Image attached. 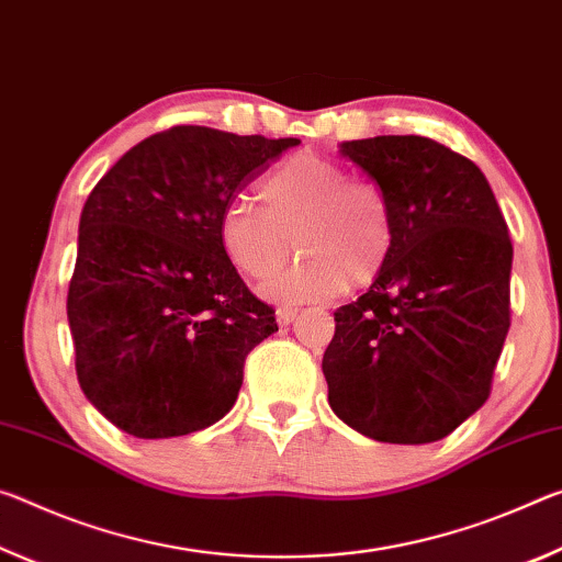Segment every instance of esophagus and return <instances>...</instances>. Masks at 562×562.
<instances>
[{
	"mask_svg": "<svg viewBox=\"0 0 562 562\" xmlns=\"http://www.w3.org/2000/svg\"><path fill=\"white\" fill-rule=\"evenodd\" d=\"M296 316H299V308H291V306L276 308V321H279V324H283V326L291 324V321Z\"/></svg>",
	"mask_w": 562,
	"mask_h": 562,
	"instance_id": "esophagus-1",
	"label": "esophagus"
}]
</instances>
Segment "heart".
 <instances>
[{"label": "heart", "mask_w": 562, "mask_h": 562, "mask_svg": "<svg viewBox=\"0 0 562 562\" xmlns=\"http://www.w3.org/2000/svg\"><path fill=\"white\" fill-rule=\"evenodd\" d=\"M263 206L234 199L218 218L221 246L251 281L273 279L266 293L279 301H326L348 283L363 289L389 266L395 218L375 183L353 179L344 164L314 151L293 154L259 183Z\"/></svg>", "instance_id": "heart-1"}]
</instances>
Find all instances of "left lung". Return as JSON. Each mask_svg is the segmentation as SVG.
Masks as SVG:
<instances>
[{
	"label": "left lung",
	"instance_id": "obj_1",
	"mask_svg": "<svg viewBox=\"0 0 562 562\" xmlns=\"http://www.w3.org/2000/svg\"><path fill=\"white\" fill-rule=\"evenodd\" d=\"M395 218L389 266L334 314L328 403L381 443H434L488 401L510 328L513 244L488 179L428 136L341 144Z\"/></svg>",
	"mask_w": 562,
	"mask_h": 562
}]
</instances>
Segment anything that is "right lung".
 Masks as SVG:
<instances>
[{"mask_svg":"<svg viewBox=\"0 0 562 562\" xmlns=\"http://www.w3.org/2000/svg\"><path fill=\"white\" fill-rule=\"evenodd\" d=\"M299 139L171 126L128 149L79 218L67 316L81 391L136 438H177L234 408L276 311L218 238L238 191Z\"/></svg>","mask_w":562,"mask_h":562,"instance_id":"add662e5","label":"right lung"}]
</instances>
